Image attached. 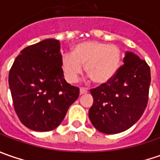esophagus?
I'll return each instance as SVG.
<instances>
[{
  "instance_id": "1",
  "label": "esophagus",
  "mask_w": 160,
  "mask_h": 160,
  "mask_svg": "<svg viewBox=\"0 0 160 160\" xmlns=\"http://www.w3.org/2000/svg\"><path fill=\"white\" fill-rule=\"evenodd\" d=\"M87 92H88V91L85 88H80V94H85Z\"/></svg>"
}]
</instances>
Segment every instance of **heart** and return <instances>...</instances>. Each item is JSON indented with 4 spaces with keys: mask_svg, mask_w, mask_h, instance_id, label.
<instances>
[{
    "mask_svg": "<svg viewBox=\"0 0 160 160\" xmlns=\"http://www.w3.org/2000/svg\"><path fill=\"white\" fill-rule=\"evenodd\" d=\"M121 52L116 45L98 41H86L75 45L71 53L61 58L64 77L71 83L78 81L85 66L86 74L98 84L108 83L118 71Z\"/></svg>",
    "mask_w": 160,
    "mask_h": 160,
    "instance_id": "obj_1",
    "label": "heart"
}]
</instances>
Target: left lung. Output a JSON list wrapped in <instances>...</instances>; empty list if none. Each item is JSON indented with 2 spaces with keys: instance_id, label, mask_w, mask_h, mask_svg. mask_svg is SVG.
Wrapping results in <instances>:
<instances>
[{
  "instance_id": "obj_1",
  "label": "left lung",
  "mask_w": 160,
  "mask_h": 160,
  "mask_svg": "<svg viewBox=\"0 0 160 160\" xmlns=\"http://www.w3.org/2000/svg\"><path fill=\"white\" fill-rule=\"evenodd\" d=\"M151 84V70L145 60L126 52L124 65L107 83L91 90L93 103L89 118L98 131L107 134L124 132L144 112Z\"/></svg>"
}]
</instances>
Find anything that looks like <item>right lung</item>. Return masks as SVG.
Listing matches in <instances>:
<instances>
[{
	"label": "right lung",
	"instance_id": "obj_1",
	"mask_svg": "<svg viewBox=\"0 0 160 160\" xmlns=\"http://www.w3.org/2000/svg\"><path fill=\"white\" fill-rule=\"evenodd\" d=\"M61 58L59 41L46 39L23 49L9 70L16 113L31 130L58 127L79 96V88L65 80Z\"/></svg>",
	"mask_w": 160,
	"mask_h": 160
}]
</instances>
